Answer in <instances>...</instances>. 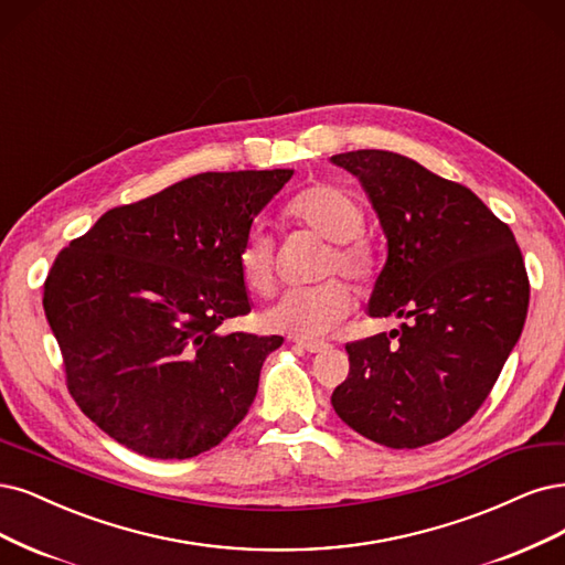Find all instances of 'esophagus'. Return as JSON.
Listing matches in <instances>:
<instances>
[{"label":"esophagus","mask_w":565,"mask_h":565,"mask_svg":"<svg viewBox=\"0 0 565 565\" xmlns=\"http://www.w3.org/2000/svg\"><path fill=\"white\" fill-rule=\"evenodd\" d=\"M295 343H297L299 348L308 350V353H322V350H327V348H329L324 341H301V339H297Z\"/></svg>","instance_id":"1"}]
</instances>
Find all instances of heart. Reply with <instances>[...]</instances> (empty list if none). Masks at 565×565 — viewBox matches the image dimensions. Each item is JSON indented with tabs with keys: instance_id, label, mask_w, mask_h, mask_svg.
Wrapping results in <instances>:
<instances>
[{
	"instance_id": "obj_1",
	"label": "heart",
	"mask_w": 565,
	"mask_h": 565,
	"mask_svg": "<svg viewBox=\"0 0 565 565\" xmlns=\"http://www.w3.org/2000/svg\"><path fill=\"white\" fill-rule=\"evenodd\" d=\"M285 215L332 241L322 274H339L358 285L379 274L376 249L364 228V207L353 191L337 182L308 184L285 205ZM238 274L252 295H268L276 285V247L264 231H252L238 249ZM353 308V291L329 278L310 287L287 289L262 313L268 332L313 341L327 337Z\"/></svg>"
}]
</instances>
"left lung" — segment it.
<instances>
[{
  "mask_svg": "<svg viewBox=\"0 0 565 565\" xmlns=\"http://www.w3.org/2000/svg\"><path fill=\"white\" fill-rule=\"evenodd\" d=\"M332 161L362 182L387 238L369 316L404 320L345 343L350 372L332 406L362 437L418 449L456 433L489 397L526 322V266L512 228L468 186L393 151Z\"/></svg>",
  "mask_w": 565,
  "mask_h": 565,
  "instance_id": "1",
  "label": "left lung"
}]
</instances>
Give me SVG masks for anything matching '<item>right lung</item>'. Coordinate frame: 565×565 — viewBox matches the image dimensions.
<instances>
[{
  "mask_svg": "<svg viewBox=\"0 0 565 565\" xmlns=\"http://www.w3.org/2000/svg\"><path fill=\"white\" fill-rule=\"evenodd\" d=\"M291 170L201 172L107 210L55 257L44 313L76 406L130 451L184 460L255 402L282 337L222 334L249 313L238 249Z\"/></svg>",
  "mask_w": 565,
  "mask_h": 565,
  "instance_id": "obj_1",
  "label": "right lung"
}]
</instances>
